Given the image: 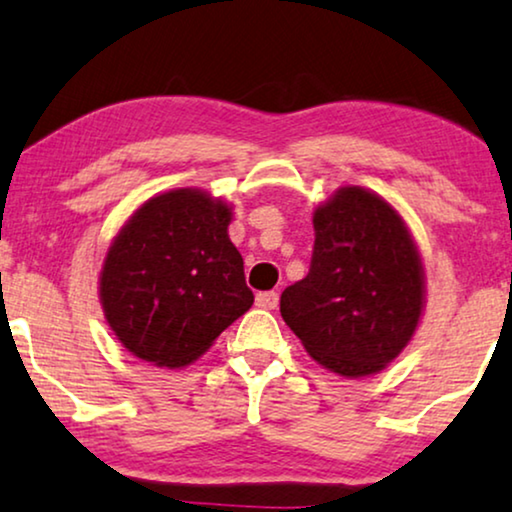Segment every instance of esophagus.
I'll list each match as a JSON object with an SVG mask.
<instances>
[{"label": "esophagus", "mask_w": 512, "mask_h": 512, "mask_svg": "<svg viewBox=\"0 0 512 512\" xmlns=\"http://www.w3.org/2000/svg\"><path fill=\"white\" fill-rule=\"evenodd\" d=\"M257 307L262 309H276L278 307V293L274 290H264V293H257Z\"/></svg>", "instance_id": "obj_1"}]
</instances>
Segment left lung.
I'll list each match as a JSON object with an SVG mask.
<instances>
[{
	"instance_id": "8db88e82",
	"label": "left lung",
	"mask_w": 512,
	"mask_h": 512,
	"mask_svg": "<svg viewBox=\"0 0 512 512\" xmlns=\"http://www.w3.org/2000/svg\"><path fill=\"white\" fill-rule=\"evenodd\" d=\"M423 264L404 219L345 186L314 212L309 274L281 295V316L309 357L345 378L383 371L416 331Z\"/></svg>"
}]
</instances>
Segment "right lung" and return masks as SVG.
I'll use <instances>...</instances> for the list:
<instances>
[{
    "label": "right lung",
    "mask_w": 512,
    "mask_h": 512,
    "mask_svg": "<svg viewBox=\"0 0 512 512\" xmlns=\"http://www.w3.org/2000/svg\"><path fill=\"white\" fill-rule=\"evenodd\" d=\"M229 222L222 200L177 189L146 200L122 226L101 269V304L134 357L191 364L252 307Z\"/></svg>",
    "instance_id": "obj_1"
}]
</instances>
